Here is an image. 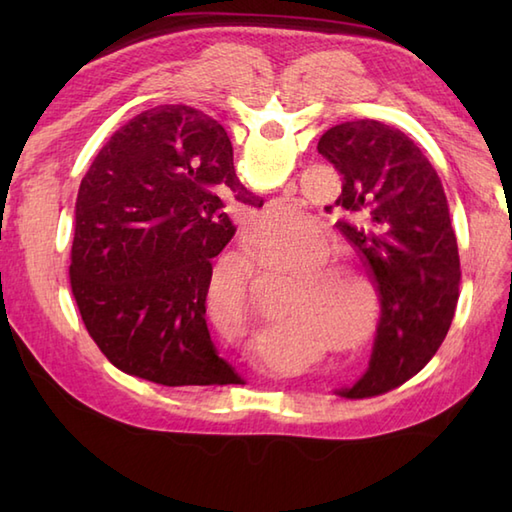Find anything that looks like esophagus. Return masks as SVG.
Instances as JSON below:
<instances>
[{
  "label": "esophagus",
  "mask_w": 512,
  "mask_h": 512,
  "mask_svg": "<svg viewBox=\"0 0 512 512\" xmlns=\"http://www.w3.org/2000/svg\"><path fill=\"white\" fill-rule=\"evenodd\" d=\"M273 209H286V204L284 202H275Z\"/></svg>",
  "instance_id": "34e87169"
}]
</instances>
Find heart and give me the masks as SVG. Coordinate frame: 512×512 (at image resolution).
Wrapping results in <instances>:
<instances>
[{
    "instance_id": "b5f03b06",
    "label": "heart",
    "mask_w": 512,
    "mask_h": 512,
    "mask_svg": "<svg viewBox=\"0 0 512 512\" xmlns=\"http://www.w3.org/2000/svg\"><path fill=\"white\" fill-rule=\"evenodd\" d=\"M290 167V156L286 149H281L277 158V169L286 171ZM312 224L299 211H277L262 213L250 226V239L264 242L275 237H299L310 231ZM259 257L266 266L281 270H297V277L290 281L279 297V310L288 314H299V319L308 323H317L330 332V336H342L354 327L360 314L364 321L350 337L336 339L343 352H361L374 339L376 325L380 317V299L378 292L361 270L317 264V250L312 239H297L277 248H259ZM343 285H356L362 288L364 303L361 304L353 291L340 290ZM239 297H242V317L250 312V279L246 270L237 277Z\"/></svg>"
}]
</instances>
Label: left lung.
<instances>
[{"instance_id": "left-lung-1", "label": "left lung", "mask_w": 512, "mask_h": 512, "mask_svg": "<svg viewBox=\"0 0 512 512\" xmlns=\"http://www.w3.org/2000/svg\"><path fill=\"white\" fill-rule=\"evenodd\" d=\"M319 154L343 176V235L369 266L380 321L363 378L345 398L385 394L416 376L447 336L460 297V255L447 195L431 162L400 129L363 118L330 127Z\"/></svg>"}]
</instances>
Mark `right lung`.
<instances>
[{"instance_id":"1","label":"right lung","mask_w":512,"mask_h":512,"mask_svg":"<svg viewBox=\"0 0 512 512\" xmlns=\"http://www.w3.org/2000/svg\"><path fill=\"white\" fill-rule=\"evenodd\" d=\"M235 202L264 204L237 180L226 129L189 105L134 116L94 158L76 198L70 288L121 372L165 387L242 383L204 319Z\"/></svg>"}]
</instances>
